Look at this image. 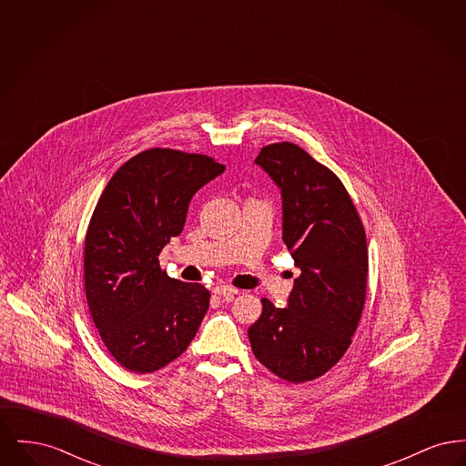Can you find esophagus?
Segmentation results:
<instances>
[{"mask_svg":"<svg viewBox=\"0 0 466 466\" xmlns=\"http://www.w3.org/2000/svg\"><path fill=\"white\" fill-rule=\"evenodd\" d=\"M215 293L220 295V297H225V299H232L234 295L239 293V289H234V287H228V285H220V287L215 289Z\"/></svg>","mask_w":466,"mask_h":466,"instance_id":"34e87169","label":"esophagus"}]
</instances>
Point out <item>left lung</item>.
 <instances>
[{"label": "left lung", "instance_id": "left-lung-1", "mask_svg": "<svg viewBox=\"0 0 466 466\" xmlns=\"http://www.w3.org/2000/svg\"><path fill=\"white\" fill-rule=\"evenodd\" d=\"M255 162L281 188L283 241L300 274L289 308L262 299L248 337L274 376L302 384L327 374L353 342L367 297L365 228L342 181L295 143L267 145Z\"/></svg>", "mask_w": 466, "mask_h": 466}]
</instances>
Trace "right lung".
I'll use <instances>...</instances> for the list:
<instances>
[{"label":"right lung","instance_id":"right-lung-1","mask_svg":"<svg viewBox=\"0 0 466 466\" xmlns=\"http://www.w3.org/2000/svg\"><path fill=\"white\" fill-rule=\"evenodd\" d=\"M223 171L213 157L150 148L111 177L94 208L86 297L103 344L131 372L166 367L199 330L209 291L169 278L158 253L181 234L194 194Z\"/></svg>","mask_w":466,"mask_h":466}]
</instances>
